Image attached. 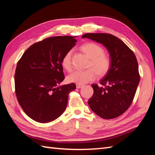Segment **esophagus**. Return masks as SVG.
Segmentation results:
<instances>
[{
  "label": "esophagus",
  "instance_id": "esophagus-1",
  "mask_svg": "<svg viewBox=\"0 0 155 155\" xmlns=\"http://www.w3.org/2000/svg\"><path fill=\"white\" fill-rule=\"evenodd\" d=\"M83 86H84L83 85H80V84H77V85H76V87H77L78 88H82Z\"/></svg>",
  "mask_w": 155,
  "mask_h": 155
}]
</instances>
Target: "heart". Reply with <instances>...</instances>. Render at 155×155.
<instances>
[{
  "label": "heart",
  "instance_id": "1",
  "mask_svg": "<svg viewBox=\"0 0 155 155\" xmlns=\"http://www.w3.org/2000/svg\"><path fill=\"white\" fill-rule=\"evenodd\" d=\"M81 50L87 54L91 61L89 62V68L85 70H76L68 75L67 80L70 83L76 84H85L93 81L97 73L99 76H104L111 67V59L104 54V50L101 46L95 43H87L81 46ZM72 50H68L64 54L61 59L63 68L68 72L72 69Z\"/></svg>",
  "mask_w": 155,
  "mask_h": 155
}]
</instances>
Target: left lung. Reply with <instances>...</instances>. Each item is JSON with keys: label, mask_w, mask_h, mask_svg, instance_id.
<instances>
[{"label": "left lung", "mask_w": 155, "mask_h": 155, "mask_svg": "<svg viewBox=\"0 0 155 155\" xmlns=\"http://www.w3.org/2000/svg\"><path fill=\"white\" fill-rule=\"evenodd\" d=\"M88 38L102 44L110 56L111 67L102 78L99 87L92 84V96L88 104L92 110L104 119L120 116L132 104L140 82L137 58L124 42L109 34H86Z\"/></svg>", "instance_id": "1"}]
</instances>
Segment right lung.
Wrapping results in <instances>:
<instances>
[{
  "label": "right lung",
  "mask_w": 155,
  "mask_h": 155,
  "mask_svg": "<svg viewBox=\"0 0 155 155\" xmlns=\"http://www.w3.org/2000/svg\"><path fill=\"white\" fill-rule=\"evenodd\" d=\"M72 36H55L32 45L18 61L15 74L18 104L30 118L39 123L57 119L66 109L74 83L58 86L64 79L61 59L76 45Z\"/></svg>",
  "instance_id": "obj_1"
}]
</instances>
